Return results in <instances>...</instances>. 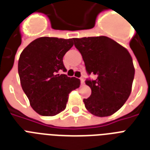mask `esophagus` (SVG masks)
I'll return each instance as SVG.
<instances>
[{
  "mask_svg": "<svg viewBox=\"0 0 150 150\" xmlns=\"http://www.w3.org/2000/svg\"><path fill=\"white\" fill-rule=\"evenodd\" d=\"M80 80H81V83H82V84H84V83H85V79H84V77H81V78H80Z\"/></svg>",
  "mask_w": 150,
  "mask_h": 150,
  "instance_id": "1",
  "label": "esophagus"
}]
</instances>
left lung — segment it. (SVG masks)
<instances>
[{
	"label": "left lung",
	"mask_w": 150,
	"mask_h": 150,
	"mask_svg": "<svg viewBox=\"0 0 150 150\" xmlns=\"http://www.w3.org/2000/svg\"><path fill=\"white\" fill-rule=\"evenodd\" d=\"M88 74L95 80L86 81L91 96L84 99L87 110L97 117L114 114L128 100L135 75L132 58L128 50L107 36L74 38Z\"/></svg>",
	"instance_id": "1"
}]
</instances>
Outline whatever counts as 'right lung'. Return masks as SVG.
<instances>
[{
    "mask_svg": "<svg viewBox=\"0 0 150 150\" xmlns=\"http://www.w3.org/2000/svg\"><path fill=\"white\" fill-rule=\"evenodd\" d=\"M73 45V39L43 36L31 42L20 54L21 86L32 108L42 116L63 111L69 93L79 87V79L58 74L66 71L63 57Z\"/></svg>",
    "mask_w": 150,
    "mask_h": 150,
    "instance_id": "obj_1",
    "label": "right lung"
}]
</instances>
